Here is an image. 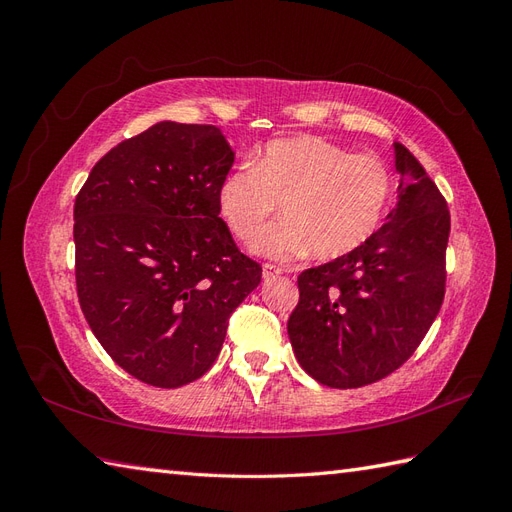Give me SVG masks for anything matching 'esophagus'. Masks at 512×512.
<instances>
[{
  "label": "esophagus",
  "mask_w": 512,
  "mask_h": 512,
  "mask_svg": "<svg viewBox=\"0 0 512 512\" xmlns=\"http://www.w3.org/2000/svg\"><path fill=\"white\" fill-rule=\"evenodd\" d=\"M282 273H284V269L271 265V262H265V265H262V277H265V280H271V277H277Z\"/></svg>",
  "instance_id": "esophagus-1"
}]
</instances>
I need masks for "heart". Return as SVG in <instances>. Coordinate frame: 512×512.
<instances>
[{
	"instance_id": "obj_1",
	"label": "heart",
	"mask_w": 512,
	"mask_h": 512,
	"mask_svg": "<svg viewBox=\"0 0 512 512\" xmlns=\"http://www.w3.org/2000/svg\"><path fill=\"white\" fill-rule=\"evenodd\" d=\"M393 196V175L371 153H350L318 136L269 141L252 168L230 170L218 188V209L241 243L258 239L282 207L256 252L290 260L312 250L342 258L376 235Z\"/></svg>"
}]
</instances>
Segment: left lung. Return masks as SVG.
Listing matches in <instances>:
<instances>
[{
    "label": "left lung",
    "instance_id": "left-lung-1",
    "mask_svg": "<svg viewBox=\"0 0 512 512\" xmlns=\"http://www.w3.org/2000/svg\"><path fill=\"white\" fill-rule=\"evenodd\" d=\"M395 168L399 200L376 235L297 280L290 344L307 374L333 389H359L393 374L423 342L444 301L451 213L401 143Z\"/></svg>",
    "mask_w": 512,
    "mask_h": 512
}]
</instances>
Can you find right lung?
<instances>
[{
  "label": "right lung",
  "mask_w": 512,
  "mask_h": 512,
  "mask_svg": "<svg viewBox=\"0 0 512 512\" xmlns=\"http://www.w3.org/2000/svg\"><path fill=\"white\" fill-rule=\"evenodd\" d=\"M232 162L220 128L162 121L102 156L74 200L85 320L121 369L158 389L207 374L260 284L220 218Z\"/></svg>",
  "instance_id": "add662e5"
}]
</instances>
